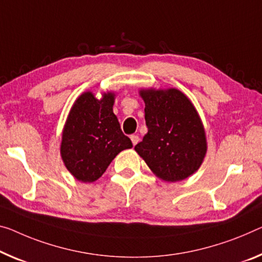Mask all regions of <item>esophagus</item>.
<instances>
[{"label":"esophagus","mask_w":262,"mask_h":262,"mask_svg":"<svg viewBox=\"0 0 262 262\" xmlns=\"http://www.w3.org/2000/svg\"><path fill=\"white\" fill-rule=\"evenodd\" d=\"M130 138H131V142H132V144H134V145H136L137 143L139 142V137L137 136V135H132Z\"/></svg>","instance_id":"obj_1"}]
</instances>
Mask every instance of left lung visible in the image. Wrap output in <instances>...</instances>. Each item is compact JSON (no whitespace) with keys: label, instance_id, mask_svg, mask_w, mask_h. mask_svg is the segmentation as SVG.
I'll return each instance as SVG.
<instances>
[{"label":"left lung","instance_id":"left-lung-1","mask_svg":"<svg viewBox=\"0 0 262 262\" xmlns=\"http://www.w3.org/2000/svg\"><path fill=\"white\" fill-rule=\"evenodd\" d=\"M147 134L135 150L165 182H180L203 164L206 136L198 112L178 89H142Z\"/></svg>","mask_w":262,"mask_h":262}]
</instances>
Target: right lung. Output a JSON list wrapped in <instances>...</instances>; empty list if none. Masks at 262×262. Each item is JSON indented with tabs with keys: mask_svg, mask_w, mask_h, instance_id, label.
<instances>
[{
	"mask_svg": "<svg viewBox=\"0 0 262 262\" xmlns=\"http://www.w3.org/2000/svg\"><path fill=\"white\" fill-rule=\"evenodd\" d=\"M115 94L97 99L86 91L76 99L63 128L61 156L79 182L97 180L119 152L132 147L114 114Z\"/></svg>",
	"mask_w": 262,
	"mask_h": 262,
	"instance_id": "right-lung-1",
	"label": "right lung"
}]
</instances>
